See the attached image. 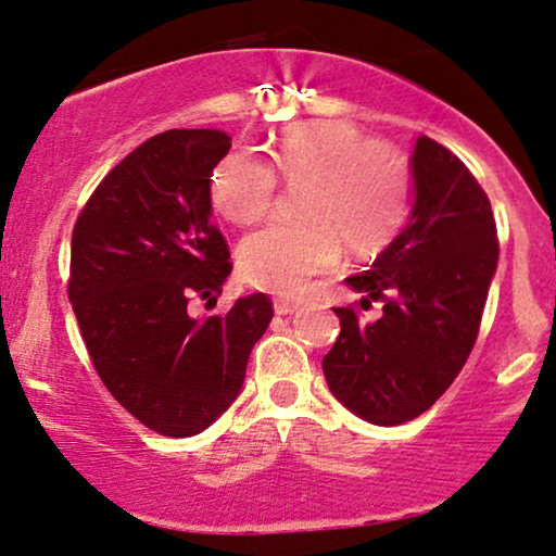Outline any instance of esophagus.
Instances as JSON below:
<instances>
[{"label":"esophagus","instance_id":"esophagus-1","mask_svg":"<svg viewBox=\"0 0 556 556\" xmlns=\"http://www.w3.org/2000/svg\"><path fill=\"white\" fill-rule=\"evenodd\" d=\"M274 313H277V315H292V313H298V302L274 300Z\"/></svg>","mask_w":556,"mask_h":556}]
</instances>
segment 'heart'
I'll return each mask as SVG.
<instances>
[{"label":"heart","mask_w":556,"mask_h":556,"mask_svg":"<svg viewBox=\"0 0 556 556\" xmlns=\"http://www.w3.org/2000/svg\"><path fill=\"white\" fill-rule=\"evenodd\" d=\"M274 169L302 190V226H271L239 247V271L251 287L300 294L309 279L330 271L340 247L374 256L409 216L412 169L402 154L345 122H305L287 129L271 152ZM251 150H233L211 177V203L236 226L269 213L277 175Z\"/></svg>","instance_id":"heart-1"}]
</instances>
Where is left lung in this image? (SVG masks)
<instances>
[{
  "instance_id": "obj_1",
  "label": "left lung",
  "mask_w": 556,
  "mask_h": 556,
  "mask_svg": "<svg viewBox=\"0 0 556 556\" xmlns=\"http://www.w3.org/2000/svg\"><path fill=\"white\" fill-rule=\"evenodd\" d=\"M412 211L394 241L345 285L381 300L379 320L336 307L340 336L323 358L332 396L355 417L394 427L450 389L476 345L498 266L491 201L470 169L429 137L409 160Z\"/></svg>"
}]
</instances>
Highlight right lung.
Masks as SVG:
<instances>
[{
    "instance_id": "add662e5",
    "label": "right lung",
    "mask_w": 556,
    "mask_h": 556,
    "mask_svg": "<svg viewBox=\"0 0 556 556\" xmlns=\"http://www.w3.org/2000/svg\"><path fill=\"white\" fill-rule=\"evenodd\" d=\"M228 150L220 129L147 139L73 228L68 298L88 355L111 396L165 438H192L233 404L274 315L262 292L226 315H190V300H216L233 269L211 205Z\"/></svg>"
}]
</instances>
